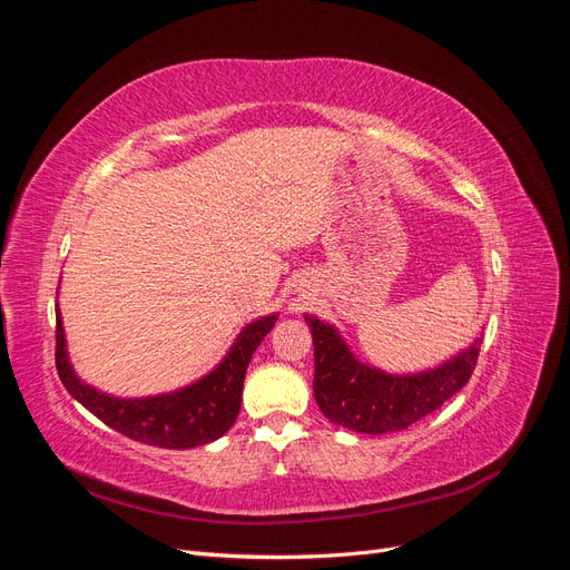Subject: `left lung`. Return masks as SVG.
I'll return each instance as SVG.
<instances>
[{"instance_id": "1", "label": "left lung", "mask_w": 570, "mask_h": 570, "mask_svg": "<svg viewBox=\"0 0 570 570\" xmlns=\"http://www.w3.org/2000/svg\"><path fill=\"white\" fill-rule=\"evenodd\" d=\"M304 318L314 337V394L321 411L333 423L368 435L396 433L440 409L471 381L482 344L478 337L435 371L387 375L356 361L331 325Z\"/></svg>"}]
</instances>
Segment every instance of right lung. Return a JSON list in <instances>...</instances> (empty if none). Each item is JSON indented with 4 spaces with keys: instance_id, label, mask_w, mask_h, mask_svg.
<instances>
[{
    "instance_id": "right-lung-1",
    "label": "right lung",
    "mask_w": 570,
    "mask_h": 570,
    "mask_svg": "<svg viewBox=\"0 0 570 570\" xmlns=\"http://www.w3.org/2000/svg\"><path fill=\"white\" fill-rule=\"evenodd\" d=\"M275 321L278 318L266 316L249 323L223 364L204 381L174 394L149 396V400H118L78 381L68 364L63 327L57 316V371L71 396L116 433L135 442L164 446V450H189V446L218 440L235 423L252 354L271 333Z\"/></svg>"
}]
</instances>
